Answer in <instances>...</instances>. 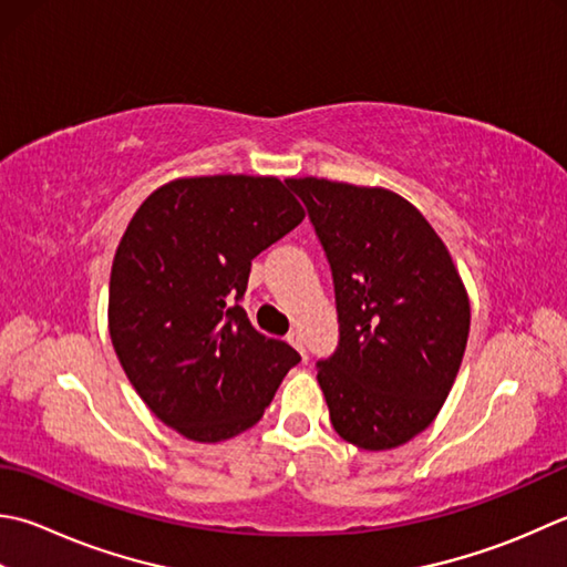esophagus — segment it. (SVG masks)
Returning <instances> with one entry per match:
<instances>
[{
  "instance_id": "obj_1",
  "label": "esophagus",
  "mask_w": 567,
  "mask_h": 567,
  "mask_svg": "<svg viewBox=\"0 0 567 567\" xmlns=\"http://www.w3.org/2000/svg\"><path fill=\"white\" fill-rule=\"evenodd\" d=\"M287 341L292 343V347L302 353V357L307 359V351H305V339H302V334H299V331H290V334H287Z\"/></svg>"
}]
</instances>
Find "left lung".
Segmentation results:
<instances>
[{
    "mask_svg": "<svg viewBox=\"0 0 567 567\" xmlns=\"http://www.w3.org/2000/svg\"><path fill=\"white\" fill-rule=\"evenodd\" d=\"M334 280L339 343L317 361L331 425L361 450L420 435L447 401L470 337L467 290L420 210L385 188L287 179Z\"/></svg>",
    "mask_w": 567,
    "mask_h": 567,
    "instance_id": "1",
    "label": "left lung"
}]
</instances>
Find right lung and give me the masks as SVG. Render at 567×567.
Segmentation results:
<instances>
[{
  "instance_id": "1",
  "label": "right lung",
  "mask_w": 567,
  "mask_h": 567,
  "mask_svg": "<svg viewBox=\"0 0 567 567\" xmlns=\"http://www.w3.org/2000/svg\"><path fill=\"white\" fill-rule=\"evenodd\" d=\"M302 218L287 182L243 174L169 182L132 216L110 272V339L142 401L179 435H240L299 363L240 302L255 255Z\"/></svg>"
}]
</instances>
